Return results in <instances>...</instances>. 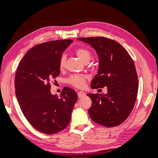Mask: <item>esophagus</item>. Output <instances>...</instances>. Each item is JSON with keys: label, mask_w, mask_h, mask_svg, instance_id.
I'll use <instances>...</instances> for the list:
<instances>
[{"label": "esophagus", "mask_w": 158, "mask_h": 158, "mask_svg": "<svg viewBox=\"0 0 158 158\" xmlns=\"http://www.w3.org/2000/svg\"><path fill=\"white\" fill-rule=\"evenodd\" d=\"M85 95V94L83 91H78V92H77V96H78V98H81V97L84 96Z\"/></svg>", "instance_id": "1"}]
</instances>
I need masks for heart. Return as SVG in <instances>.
Here are the masks:
<instances>
[{
    "mask_svg": "<svg viewBox=\"0 0 158 158\" xmlns=\"http://www.w3.org/2000/svg\"><path fill=\"white\" fill-rule=\"evenodd\" d=\"M76 54L79 59L83 62H88L92 57V54L88 49L83 48V47H80L75 50ZM66 62V56L63 55L61 56L60 60V68L63 69L65 66ZM86 77L85 75L81 74H74L70 75L67 80V82L71 85L74 86L75 88H82L85 86Z\"/></svg>",
    "mask_w": 158,
    "mask_h": 158,
    "instance_id": "heart-1",
    "label": "heart"
}]
</instances>
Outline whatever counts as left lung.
Returning <instances> with one entry per match:
<instances>
[{"label":"left lung","instance_id":"8db88e82","mask_svg":"<svg viewBox=\"0 0 158 158\" xmlns=\"http://www.w3.org/2000/svg\"><path fill=\"white\" fill-rule=\"evenodd\" d=\"M77 40L89 44L99 58L98 73L90 87L107 88L106 94H87L92 100L88 110L90 117L104 127L118 126L130 115L137 96L139 83L132 58L124 47L113 40L96 36Z\"/></svg>","mask_w":158,"mask_h":158}]
</instances>
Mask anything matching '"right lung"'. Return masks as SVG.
Returning a JSON list of instances; mask_svg holds the SVG:
<instances>
[{"label": "right lung", "mask_w": 158, "mask_h": 158, "mask_svg": "<svg viewBox=\"0 0 158 158\" xmlns=\"http://www.w3.org/2000/svg\"><path fill=\"white\" fill-rule=\"evenodd\" d=\"M73 40L49 41L36 45L19 62L15 75V90L21 111L40 132L54 135L65 129L77 100V94L64 87L60 96L52 95L50 82L60 73L62 52Z\"/></svg>", "instance_id": "add662e5"}]
</instances>
